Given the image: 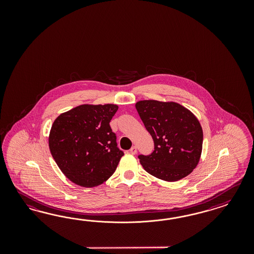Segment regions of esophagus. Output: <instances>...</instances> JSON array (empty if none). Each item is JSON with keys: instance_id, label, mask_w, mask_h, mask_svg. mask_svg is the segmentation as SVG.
Returning a JSON list of instances; mask_svg holds the SVG:
<instances>
[{"instance_id": "34e87169", "label": "esophagus", "mask_w": 254, "mask_h": 254, "mask_svg": "<svg viewBox=\"0 0 254 254\" xmlns=\"http://www.w3.org/2000/svg\"><path fill=\"white\" fill-rule=\"evenodd\" d=\"M129 152H130V154H137V147H136V146L131 147L130 150H129Z\"/></svg>"}]
</instances>
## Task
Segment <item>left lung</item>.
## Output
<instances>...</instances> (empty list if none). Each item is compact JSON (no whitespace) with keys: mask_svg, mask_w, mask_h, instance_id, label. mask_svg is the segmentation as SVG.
<instances>
[{"mask_svg":"<svg viewBox=\"0 0 254 254\" xmlns=\"http://www.w3.org/2000/svg\"><path fill=\"white\" fill-rule=\"evenodd\" d=\"M136 109L154 143L152 154L138 156L143 169L167 182L189 175L202 152L203 131L198 119L173 101L140 100Z\"/></svg>","mask_w":254,"mask_h":254,"instance_id":"left-lung-1","label":"left lung"}]
</instances>
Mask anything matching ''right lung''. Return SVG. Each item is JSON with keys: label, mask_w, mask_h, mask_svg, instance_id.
I'll return each mask as SVG.
<instances>
[{"label": "right lung", "mask_w": 254, "mask_h": 254, "mask_svg": "<svg viewBox=\"0 0 254 254\" xmlns=\"http://www.w3.org/2000/svg\"><path fill=\"white\" fill-rule=\"evenodd\" d=\"M118 106L84 104L63 113L52 125L49 149L63 174L83 187L103 184L123 156L110 122Z\"/></svg>", "instance_id": "add662e5"}]
</instances>
